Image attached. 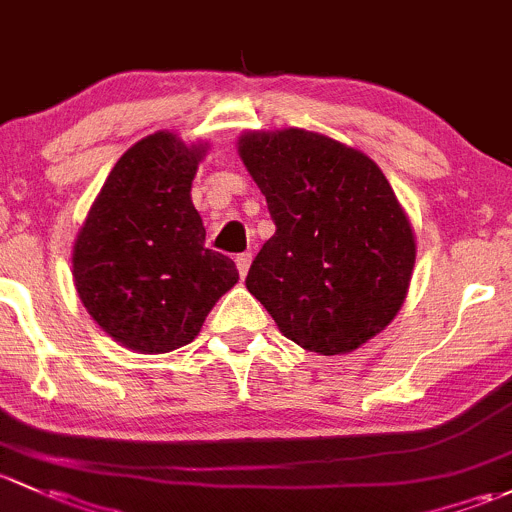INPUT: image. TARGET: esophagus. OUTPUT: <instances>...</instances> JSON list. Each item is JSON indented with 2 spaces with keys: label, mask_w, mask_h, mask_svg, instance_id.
<instances>
[{
  "label": "esophagus",
  "mask_w": 512,
  "mask_h": 512,
  "mask_svg": "<svg viewBox=\"0 0 512 512\" xmlns=\"http://www.w3.org/2000/svg\"><path fill=\"white\" fill-rule=\"evenodd\" d=\"M234 261H236V268H239V276L244 278L251 268V254H239Z\"/></svg>",
  "instance_id": "esophagus-1"
}]
</instances>
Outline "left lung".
I'll return each instance as SVG.
<instances>
[{
    "label": "left lung",
    "instance_id": "obj_1",
    "mask_svg": "<svg viewBox=\"0 0 512 512\" xmlns=\"http://www.w3.org/2000/svg\"><path fill=\"white\" fill-rule=\"evenodd\" d=\"M236 147L276 224L246 288L278 330L328 357L382 333L407 298L416 236L377 162L303 128L249 130Z\"/></svg>",
    "mask_w": 512,
    "mask_h": 512
}]
</instances>
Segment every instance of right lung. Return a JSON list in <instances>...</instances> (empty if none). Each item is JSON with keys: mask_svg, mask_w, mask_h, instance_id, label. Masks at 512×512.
Instances as JSON below:
<instances>
[{"mask_svg": "<svg viewBox=\"0 0 512 512\" xmlns=\"http://www.w3.org/2000/svg\"><path fill=\"white\" fill-rule=\"evenodd\" d=\"M207 142L157 130L110 170L73 241V283L93 320L142 355L189 345L236 286L229 256L204 246L192 179Z\"/></svg>", "mask_w": 512, "mask_h": 512, "instance_id": "right-lung-1", "label": "right lung"}]
</instances>
